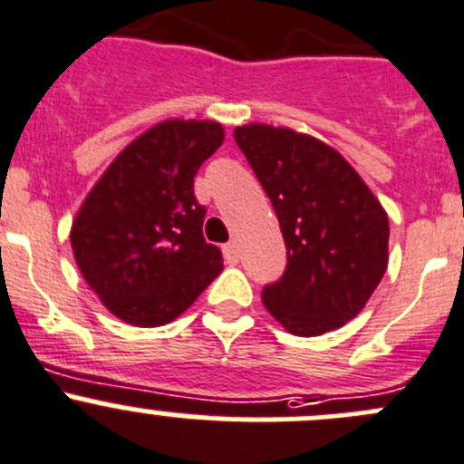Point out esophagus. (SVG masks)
Returning <instances> with one entry per match:
<instances>
[{
    "mask_svg": "<svg viewBox=\"0 0 464 464\" xmlns=\"http://www.w3.org/2000/svg\"><path fill=\"white\" fill-rule=\"evenodd\" d=\"M224 260H227L228 265H237L240 263V249H237L236 242H228V245H224Z\"/></svg>",
    "mask_w": 464,
    "mask_h": 464,
    "instance_id": "1",
    "label": "esophagus"
}]
</instances>
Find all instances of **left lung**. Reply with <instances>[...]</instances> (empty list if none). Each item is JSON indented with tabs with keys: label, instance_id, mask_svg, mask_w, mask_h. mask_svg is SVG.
I'll use <instances>...</instances> for the list:
<instances>
[{
	"label": "left lung",
	"instance_id": "obj_1",
	"mask_svg": "<svg viewBox=\"0 0 464 464\" xmlns=\"http://www.w3.org/2000/svg\"><path fill=\"white\" fill-rule=\"evenodd\" d=\"M276 210L287 267L263 304L292 335L335 331L356 317L388 269V213L344 156L285 127L233 131Z\"/></svg>",
	"mask_w": 464,
	"mask_h": 464
}]
</instances>
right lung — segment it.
Returning a JSON list of instances; mask_svg holds the SVG:
<instances>
[{
	"instance_id": "1",
	"label": "right lung",
	"mask_w": 464,
	"mask_h": 464,
	"mask_svg": "<svg viewBox=\"0 0 464 464\" xmlns=\"http://www.w3.org/2000/svg\"><path fill=\"white\" fill-rule=\"evenodd\" d=\"M222 142V124L210 120L154 124L115 156L81 204L70 231L74 260L122 322L169 324L222 272L192 190L201 163Z\"/></svg>"
}]
</instances>
